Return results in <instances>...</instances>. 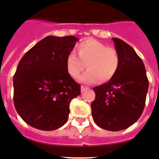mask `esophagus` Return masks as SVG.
Segmentation results:
<instances>
[{"label": "esophagus", "mask_w": 159, "mask_h": 159, "mask_svg": "<svg viewBox=\"0 0 159 159\" xmlns=\"http://www.w3.org/2000/svg\"><path fill=\"white\" fill-rule=\"evenodd\" d=\"M88 89H89V88L87 87H86V86H81V91H82V92H84V91H87V90Z\"/></svg>", "instance_id": "1"}]
</instances>
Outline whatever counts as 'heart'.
<instances>
[{"label": "heart", "mask_w": 159, "mask_h": 159, "mask_svg": "<svg viewBox=\"0 0 159 159\" xmlns=\"http://www.w3.org/2000/svg\"><path fill=\"white\" fill-rule=\"evenodd\" d=\"M76 52L79 57L71 53L66 58L67 70L73 78L79 77L86 66L88 70L80 77V80L86 84H93L98 80L107 82L117 72L120 63L118 53L99 41H84L77 46Z\"/></svg>", "instance_id": "1"}]
</instances>
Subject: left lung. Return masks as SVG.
<instances>
[{"label":"left lung","mask_w":159,"mask_h":159,"mask_svg":"<svg viewBox=\"0 0 159 159\" xmlns=\"http://www.w3.org/2000/svg\"><path fill=\"white\" fill-rule=\"evenodd\" d=\"M118 69L109 82L93 88L95 98L91 113L100 128L120 131L133 125L143 111L149 82L142 59L133 48L116 38Z\"/></svg>","instance_id":"left-lung-1"}]
</instances>
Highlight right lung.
I'll return each mask as SVG.
<instances>
[{
    "label": "right lung",
    "instance_id": "obj_1",
    "mask_svg": "<svg viewBox=\"0 0 159 159\" xmlns=\"http://www.w3.org/2000/svg\"><path fill=\"white\" fill-rule=\"evenodd\" d=\"M78 40L47 36L19 62L13 77L14 106L32 127L52 131L68 120L70 102L80 94V85L68 73L66 58Z\"/></svg>",
    "mask_w": 159,
    "mask_h": 159
}]
</instances>
